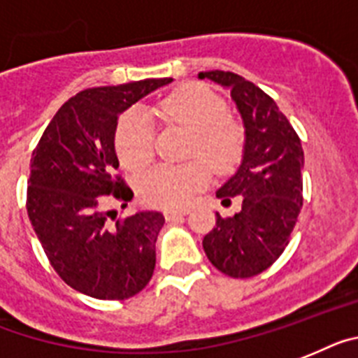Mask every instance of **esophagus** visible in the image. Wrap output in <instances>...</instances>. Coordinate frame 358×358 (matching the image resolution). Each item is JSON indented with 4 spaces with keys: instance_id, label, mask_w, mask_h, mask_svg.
<instances>
[{
    "instance_id": "1",
    "label": "esophagus",
    "mask_w": 358,
    "mask_h": 358,
    "mask_svg": "<svg viewBox=\"0 0 358 358\" xmlns=\"http://www.w3.org/2000/svg\"><path fill=\"white\" fill-rule=\"evenodd\" d=\"M189 211H185V209H180V211H174V209H169V211H165V220L169 222H174V220H180V218H184L185 215H187Z\"/></svg>"
}]
</instances>
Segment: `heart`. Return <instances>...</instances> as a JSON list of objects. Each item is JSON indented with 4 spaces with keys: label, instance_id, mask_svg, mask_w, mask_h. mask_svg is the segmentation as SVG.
<instances>
[{
    "label": "heart",
    "instance_id": "obj_1",
    "mask_svg": "<svg viewBox=\"0 0 358 358\" xmlns=\"http://www.w3.org/2000/svg\"><path fill=\"white\" fill-rule=\"evenodd\" d=\"M227 110V101L202 83L176 87L158 101L156 114L165 123L191 133L187 156L194 160L162 164L147 171L138 182V194L147 206L164 209L187 206L211 178L209 164L216 173H227L240 164L245 151V129ZM114 149L127 169H142L152 160L155 136L145 114L140 110L122 114L114 133Z\"/></svg>",
    "mask_w": 358,
    "mask_h": 358
}]
</instances>
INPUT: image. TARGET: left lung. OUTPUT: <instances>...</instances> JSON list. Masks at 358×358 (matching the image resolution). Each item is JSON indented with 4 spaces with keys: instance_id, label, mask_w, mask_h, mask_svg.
<instances>
[{
    "instance_id": "1",
    "label": "left lung",
    "mask_w": 358,
    "mask_h": 358,
    "mask_svg": "<svg viewBox=\"0 0 358 358\" xmlns=\"http://www.w3.org/2000/svg\"><path fill=\"white\" fill-rule=\"evenodd\" d=\"M198 76L229 89L245 127L242 165L216 193L224 202L240 194L242 209L235 216L216 213L203 251L224 275L249 278L266 271L289 244L304 200V151L289 120L260 87L229 71Z\"/></svg>"
}]
</instances>
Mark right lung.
<instances>
[{
	"label": "right lung",
	"mask_w": 358,
	"mask_h": 358,
	"mask_svg": "<svg viewBox=\"0 0 358 358\" xmlns=\"http://www.w3.org/2000/svg\"><path fill=\"white\" fill-rule=\"evenodd\" d=\"M171 82L160 78L78 92L54 114L32 152L27 213L54 271L83 295L125 300L151 280L165 218L142 211L116 220L110 203L125 207L133 191L116 174L114 133L120 113Z\"/></svg>",
	"instance_id": "add662e5"
}]
</instances>
